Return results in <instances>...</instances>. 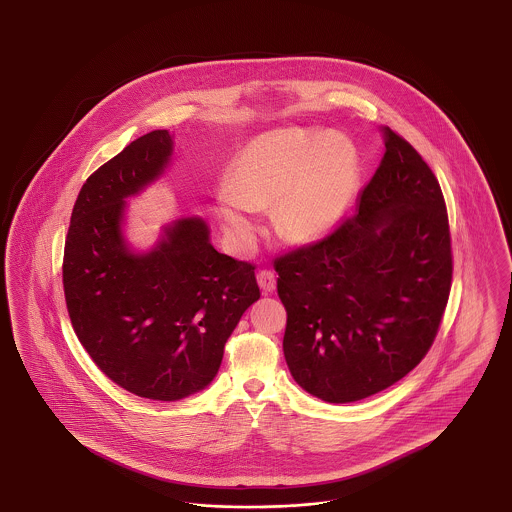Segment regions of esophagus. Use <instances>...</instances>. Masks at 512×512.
<instances>
[{"label": "esophagus", "instance_id": "obj_1", "mask_svg": "<svg viewBox=\"0 0 512 512\" xmlns=\"http://www.w3.org/2000/svg\"><path fill=\"white\" fill-rule=\"evenodd\" d=\"M257 284H259V288L263 290V293H272L276 290V278H274V274L270 270H261L257 274Z\"/></svg>", "mask_w": 512, "mask_h": 512}]
</instances>
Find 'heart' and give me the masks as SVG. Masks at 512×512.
Returning <instances> with one entry per match:
<instances>
[{"label":"heart","mask_w":512,"mask_h":512,"mask_svg":"<svg viewBox=\"0 0 512 512\" xmlns=\"http://www.w3.org/2000/svg\"><path fill=\"white\" fill-rule=\"evenodd\" d=\"M361 157L341 134L276 130L253 138L232 159L215 195L222 230L238 253L257 240L255 211L274 203L278 228L297 242H318L340 228L359 194Z\"/></svg>","instance_id":"heart-1"}]
</instances>
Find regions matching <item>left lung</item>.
I'll use <instances>...</instances> for the list:
<instances>
[{
    "label": "left lung",
    "instance_id": "obj_1",
    "mask_svg": "<svg viewBox=\"0 0 512 512\" xmlns=\"http://www.w3.org/2000/svg\"><path fill=\"white\" fill-rule=\"evenodd\" d=\"M386 153L357 213L322 242L280 257L284 357L326 403H351L407 376L438 334L453 259L438 178L382 128Z\"/></svg>",
    "mask_w": 512,
    "mask_h": 512
}]
</instances>
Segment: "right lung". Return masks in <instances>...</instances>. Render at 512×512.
<instances>
[{
    "label": "right lung",
    "mask_w": 512,
    "mask_h": 512,
    "mask_svg": "<svg viewBox=\"0 0 512 512\" xmlns=\"http://www.w3.org/2000/svg\"><path fill=\"white\" fill-rule=\"evenodd\" d=\"M172 153L171 132L153 130L101 165L76 197L63 259L78 340L105 376L153 401L205 390L261 297L253 267L219 253L197 215L167 222L146 251L128 242L126 201L165 174Z\"/></svg>",
    "instance_id": "right-lung-1"
}]
</instances>
